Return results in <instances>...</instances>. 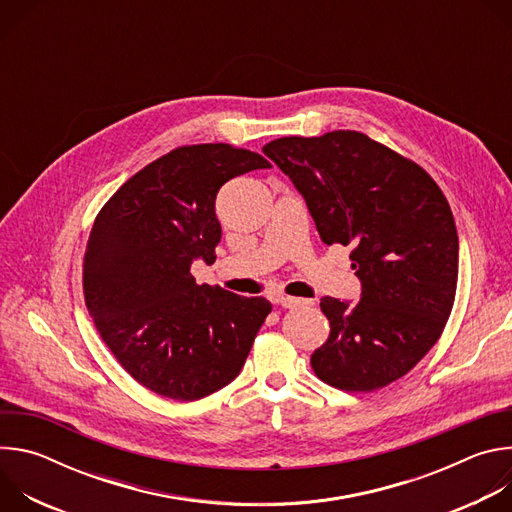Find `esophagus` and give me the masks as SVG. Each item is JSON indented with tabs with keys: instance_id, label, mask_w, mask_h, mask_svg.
<instances>
[{
	"instance_id": "obj_1",
	"label": "esophagus",
	"mask_w": 512,
	"mask_h": 512,
	"mask_svg": "<svg viewBox=\"0 0 512 512\" xmlns=\"http://www.w3.org/2000/svg\"><path fill=\"white\" fill-rule=\"evenodd\" d=\"M271 302H273V304H279V306H283V308H300V306H310V304H312L310 300L291 298V296H283V294L271 296Z\"/></svg>"
}]
</instances>
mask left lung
I'll use <instances>...</instances> for the list:
<instances>
[{"label": "left lung", "instance_id": "1", "mask_svg": "<svg viewBox=\"0 0 512 512\" xmlns=\"http://www.w3.org/2000/svg\"><path fill=\"white\" fill-rule=\"evenodd\" d=\"M263 154L306 198L326 245H350L356 304L322 298L320 381L371 393L405 377L440 340L454 308L458 233L450 204L413 160L360 131L279 137Z\"/></svg>", "mask_w": 512, "mask_h": 512}]
</instances>
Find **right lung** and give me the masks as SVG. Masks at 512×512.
I'll return each instance as SVG.
<instances>
[{"label":"right lung","instance_id":"add662e5","mask_svg":"<svg viewBox=\"0 0 512 512\" xmlns=\"http://www.w3.org/2000/svg\"><path fill=\"white\" fill-rule=\"evenodd\" d=\"M271 164L229 143H194L131 176L99 210L83 259V291L103 342L145 389L196 401L229 385L271 312L265 298L198 285L214 263L218 190Z\"/></svg>","mask_w":512,"mask_h":512}]
</instances>
